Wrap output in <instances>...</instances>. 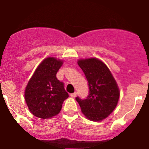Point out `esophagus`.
<instances>
[{
  "label": "esophagus",
  "instance_id": "1",
  "mask_svg": "<svg viewBox=\"0 0 149 149\" xmlns=\"http://www.w3.org/2000/svg\"><path fill=\"white\" fill-rule=\"evenodd\" d=\"M76 95H77V93H71V94H70V96H71L72 97H76Z\"/></svg>",
  "mask_w": 149,
  "mask_h": 149
}]
</instances>
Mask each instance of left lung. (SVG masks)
<instances>
[{
	"instance_id": "8db88e82",
	"label": "left lung",
	"mask_w": 149,
	"mask_h": 149,
	"mask_svg": "<svg viewBox=\"0 0 149 149\" xmlns=\"http://www.w3.org/2000/svg\"><path fill=\"white\" fill-rule=\"evenodd\" d=\"M88 82L89 94L85 99L77 97L81 110L90 120L100 121L114 110L120 92L111 72L102 62L95 58L78 61Z\"/></svg>"
}]
</instances>
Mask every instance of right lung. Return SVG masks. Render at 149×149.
<instances>
[{
    "mask_svg": "<svg viewBox=\"0 0 149 149\" xmlns=\"http://www.w3.org/2000/svg\"><path fill=\"white\" fill-rule=\"evenodd\" d=\"M62 64L59 59L48 57L41 62L29 80L25 100L31 113L39 118H50L60 112L69 97L56 73Z\"/></svg>",
    "mask_w": 149,
    "mask_h": 149,
    "instance_id": "obj_1",
    "label": "right lung"
}]
</instances>
